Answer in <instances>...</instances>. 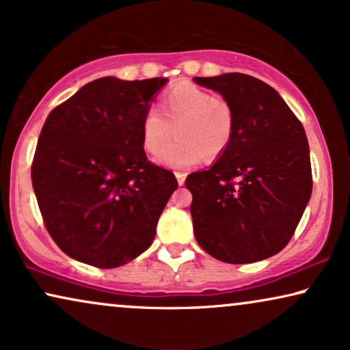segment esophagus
I'll return each mask as SVG.
<instances>
[{
  "mask_svg": "<svg viewBox=\"0 0 350 350\" xmlns=\"http://www.w3.org/2000/svg\"><path fill=\"white\" fill-rule=\"evenodd\" d=\"M176 174V179H178V184L179 185H184L185 183V172H174Z\"/></svg>",
  "mask_w": 350,
  "mask_h": 350,
  "instance_id": "1",
  "label": "esophagus"
}]
</instances>
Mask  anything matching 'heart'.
I'll return each instance as SVG.
<instances>
[{
    "instance_id": "obj_1",
    "label": "heart",
    "mask_w": 350,
    "mask_h": 350,
    "mask_svg": "<svg viewBox=\"0 0 350 350\" xmlns=\"http://www.w3.org/2000/svg\"><path fill=\"white\" fill-rule=\"evenodd\" d=\"M234 110L229 102L209 91L180 83L160 97L157 109H148L142 118V146L150 155H160L176 131L178 139L158 161L167 167L184 170L206 155L221 157L234 137Z\"/></svg>"
}]
</instances>
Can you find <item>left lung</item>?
<instances>
[{"instance_id":"obj_1","label":"left lung","mask_w":350,"mask_h":350,"mask_svg":"<svg viewBox=\"0 0 350 350\" xmlns=\"http://www.w3.org/2000/svg\"><path fill=\"white\" fill-rule=\"evenodd\" d=\"M234 110V137L206 171L192 172L190 214L198 245L222 262L250 264L288 245L312 193L301 121L267 83L245 73L193 78Z\"/></svg>"}]
</instances>
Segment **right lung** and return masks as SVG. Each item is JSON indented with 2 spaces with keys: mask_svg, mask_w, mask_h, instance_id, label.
Wrapping results in <instances>:
<instances>
[{
  "mask_svg": "<svg viewBox=\"0 0 350 350\" xmlns=\"http://www.w3.org/2000/svg\"><path fill=\"white\" fill-rule=\"evenodd\" d=\"M166 81L99 78L46 118L31 184L46 230L70 258L118 267L155 239L178 180L148 161L141 124Z\"/></svg>",
  "mask_w": 350,
  "mask_h": 350,
  "instance_id": "right-lung-1",
  "label": "right lung"
}]
</instances>
